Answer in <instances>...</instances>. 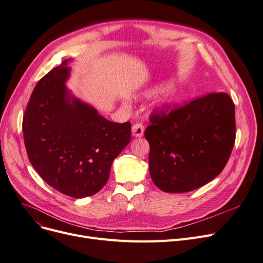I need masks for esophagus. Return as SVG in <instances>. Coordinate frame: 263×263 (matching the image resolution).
Instances as JSON below:
<instances>
[{"mask_svg": "<svg viewBox=\"0 0 263 263\" xmlns=\"http://www.w3.org/2000/svg\"><path fill=\"white\" fill-rule=\"evenodd\" d=\"M144 130H145V128L141 122L134 123L132 125V135L135 136V138H141V136H143V134H144Z\"/></svg>", "mask_w": 263, "mask_h": 263, "instance_id": "34e87169", "label": "esophagus"}]
</instances>
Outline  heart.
Returning a JSON list of instances; mask_svg holds the SVG:
<instances>
[{
  "mask_svg": "<svg viewBox=\"0 0 263 263\" xmlns=\"http://www.w3.org/2000/svg\"><path fill=\"white\" fill-rule=\"evenodd\" d=\"M175 99H176L175 93H171V95L168 96V101H174Z\"/></svg>",
  "mask_w": 263,
  "mask_h": 263,
  "instance_id": "obj_1",
  "label": "heart"
}]
</instances>
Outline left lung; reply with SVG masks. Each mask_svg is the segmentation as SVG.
I'll list each match as a JSON object with an SVG mask.
<instances>
[{
    "label": "left lung",
    "mask_w": 263,
    "mask_h": 263,
    "mask_svg": "<svg viewBox=\"0 0 263 263\" xmlns=\"http://www.w3.org/2000/svg\"><path fill=\"white\" fill-rule=\"evenodd\" d=\"M149 172L164 192L180 193L221 173L235 142L234 103L226 92H210L184 105H163L149 115Z\"/></svg>",
    "instance_id": "1"
}]
</instances>
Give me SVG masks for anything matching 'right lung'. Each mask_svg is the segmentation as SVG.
<instances>
[{"label": "right lung", "instance_id": "1", "mask_svg": "<svg viewBox=\"0 0 263 263\" xmlns=\"http://www.w3.org/2000/svg\"><path fill=\"white\" fill-rule=\"evenodd\" d=\"M67 60L40 79L22 119L29 160L49 186L72 198L99 192L131 140V122L106 120L64 85Z\"/></svg>", "mask_w": 263, "mask_h": 263}]
</instances>
